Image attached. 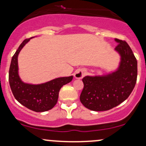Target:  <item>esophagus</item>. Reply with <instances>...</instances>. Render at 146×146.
<instances>
[{
	"mask_svg": "<svg viewBox=\"0 0 146 146\" xmlns=\"http://www.w3.org/2000/svg\"><path fill=\"white\" fill-rule=\"evenodd\" d=\"M85 74L86 72L84 71V70H81V69H80V70H76V71L75 72L74 77L77 79H81L85 76Z\"/></svg>",
	"mask_w": 146,
	"mask_h": 146,
	"instance_id": "esophagus-1",
	"label": "esophagus"
}]
</instances>
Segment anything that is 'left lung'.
Masks as SVG:
<instances>
[{
    "label": "left lung",
    "mask_w": 146,
    "mask_h": 146,
    "mask_svg": "<svg viewBox=\"0 0 146 146\" xmlns=\"http://www.w3.org/2000/svg\"><path fill=\"white\" fill-rule=\"evenodd\" d=\"M115 50L120 54V62L116 71L103 76L83 78L84 89L80 101L85 107L95 111H107L128 98L136 85L137 60L125 41L115 39Z\"/></svg>",
    "instance_id": "8db88e82"
}]
</instances>
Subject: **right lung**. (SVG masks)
I'll list each match as a JSON object with an SVG mask.
<instances>
[{
	"label": "right lung",
	"instance_id": "obj_1",
	"mask_svg": "<svg viewBox=\"0 0 146 146\" xmlns=\"http://www.w3.org/2000/svg\"><path fill=\"white\" fill-rule=\"evenodd\" d=\"M31 38L23 40L12 56L9 70V83L14 96L20 104L35 112H44L56 104L60 88L70 83L73 76L57 78L37 85L23 82L19 76L18 55Z\"/></svg>",
	"mask_w": 146,
	"mask_h": 146
}]
</instances>
